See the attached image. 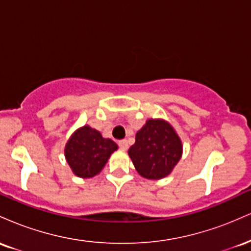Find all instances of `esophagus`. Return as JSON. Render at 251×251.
Returning a JSON list of instances; mask_svg holds the SVG:
<instances>
[{
    "label": "esophagus",
    "mask_w": 251,
    "mask_h": 251,
    "mask_svg": "<svg viewBox=\"0 0 251 251\" xmlns=\"http://www.w3.org/2000/svg\"><path fill=\"white\" fill-rule=\"evenodd\" d=\"M118 145H119V148L122 150H127L128 149V142L126 139L120 140V142L118 143Z\"/></svg>",
    "instance_id": "obj_1"
}]
</instances>
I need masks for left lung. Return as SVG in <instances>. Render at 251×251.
I'll return each mask as SVG.
<instances>
[{
	"instance_id": "obj_1",
	"label": "left lung",
	"mask_w": 251,
	"mask_h": 251,
	"mask_svg": "<svg viewBox=\"0 0 251 251\" xmlns=\"http://www.w3.org/2000/svg\"><path fill=\"white\" fill-rule=\"evenodd\" d=\"M183 153L181 140L170 123L149 119L135 134L128 150L138 174L148 179H162L171 174Z\"/></svg>"
}]
</instances>
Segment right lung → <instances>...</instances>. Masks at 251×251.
Masks as SVG:
<instances>
[{
    "label": "right lung",
    "mask_w": 251,
    "mask_h": 251,
    "mask_svg": "<svg viewBox=\"0 0 251 251\" xmlns=\"http://www.w3.org/2000/svg\"><path fill=\"white\" fill-rule=\"evenodd\" d=\"M118 150L113 140L106 139L91 126L77 128L65 146V157L73 174L81 178H92L99 174L109 155Z\"/></svg>",
    "instance_id": "add662e5"
}]
</instances>
